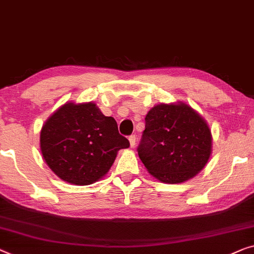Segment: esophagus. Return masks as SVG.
<instances>
[{"mask_svg":"<svg viewBox=\"0 0 254 254\" xmlns=\"http://www.w3.org/2000/svg\"><path fill=\"white\" fill-rule=\"evenodd\" d=\"M128 139H129V143H130L131 148H134V146L136 145V136L135 135H130L129 137H128Z\"/></svg>","mask_w":254,"mask_h":254,"instance_id":"obj_1","label":"esophagus"}]
</instances>
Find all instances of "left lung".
Instances as JSON below:
<instances>
[{
  "label": "left lung",
  "mask_w": 254,
  "mask_h": 254,
  "mask_svg": "<svg viewBox=\"0 0 254 254\" xmlns=\"http://www.w3.org/2000/svg\"><path fill=\"white\" fill-rule=\"evenodd\" d=\"M211 146V130L190 106L160 104L145 117L137 152L154 178L165 183H181L203 170Z\"/></svg>",
  "instance_id": "8db88e82"
}]
</instances>
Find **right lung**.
Returning <instances> with one entry per match:
<instances>
[{"label": "right lung", "instance_id": "right-lung-1", "mask_svg": "<svg viewBox=\"0 0 254 254\" xmlns=\"http://www.w3.org/2000/svg\"><path fill=\"white\" fill-rule=\"evenodd\" d=\"M41 152L48 166L64 181L87 186L104 176L120 149L129 141L120 135L117 121L94 103H67L42 127Z\"/></svg>", "mask_w": 254, "mask_h": 254}]
</instances>
